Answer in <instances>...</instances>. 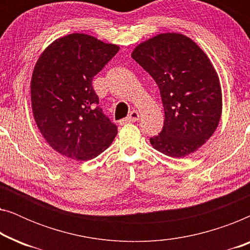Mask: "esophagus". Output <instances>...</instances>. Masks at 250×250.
Masks as SVG:
<instances>
[{
    "instance_id": "obj_1",
    "label": "esophagus",
    "mask_w": 250,
    "mask_h": 250,
    "mask_svg": "<svg viewBox=\"0 0 250 250\" xmlns=\"http://www.w3.org/2000/svg\"><path fill=\"white\" fill-rule=\"evenodd\" d=\"M140 119V114L136 110H133L129 112V115L126 117L123 123H131V122H136Z\"/></svg>"
}]
</instances>
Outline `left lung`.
<instances>
[{"label":"left lung","instance_id":"obj_1","mask_svg":"<svg viewBox=\"0 0 250 250\" xmlns=\"http://www.w3.org/2000/svg\"><path fill=\"white\" fill-rule=\"evenodd\" d=\"M132 58L158 85L165 111L162 132L150 143L174 158L196 151L222 114L220 80L206 53L189 37L167 33L139 44Z\"/></svg>","mask_w":250,"mask_h":250}]
</instances>
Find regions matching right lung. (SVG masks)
I'll use <instances>...</instances> for the list:
<instances>
[{
  "label": "right lung",
  "mask_w": 250,
  "mask_h": 250,
  "mask_svg": "<svg viewBox=\"0 0 250 250\" xmlns=\"http://www.w3.org/2000/svg\"><path fill=\"white\" fill-rule=\"evenodd\" d=\"M118 51L115 44L75 33L54 41L37 60L30 83L34 118L46 142L67 158H95L117 135L92 81Z\"/></svg>",
  "instance_id": "add662e5"
}]
</instances>
